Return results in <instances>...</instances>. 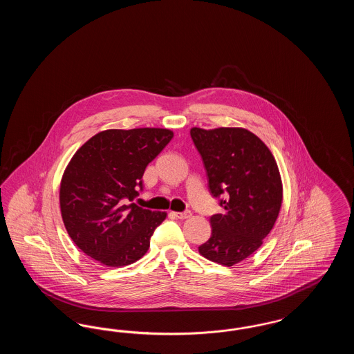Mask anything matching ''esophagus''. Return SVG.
Returning <instances> with one entry per match:
<instances>
[{
	"mask_svg": "<svg viewBox=\"0 0 354 354\" xmlns=\"http://www.w3.org/2000/svg\"><path fill=\"white\" fill-rule=\"evenodd\" d=\"M174 215H175V218H178V219H188V218L191 216V211L187 209L185 212H174Z\"/></svg>",
	"mask_w": 354,
	"mask_h": 354,
	"instance_id": "esophagus-1",
	"label": "esophagus"
}]
</instances>
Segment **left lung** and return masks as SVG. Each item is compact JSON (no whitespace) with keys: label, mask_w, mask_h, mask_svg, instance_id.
Listing matches in <instances>:
<instances>
[{"label":"left lung","mask_w":354,"mask_h":354,"mask_svg":"<svg viewBox=\"0 0 354 354\" xmlns=\"http://www.w3.org/2000/svg\"><path fill=\"white\" fill-rule=\"evenodd\" d=\"M223 212L212 215L211 237L199 247L205 259L231 267L261 247L279 216L283 185L277 163L260 138L245 129H191Z\"/></svg>","instance_id":"obj_1"}]
</instances>
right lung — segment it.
Instances as JSON below:
<instances>
[{"label":"right lung","instance_id":"add662e5","mask_svg":"<svg viewBox=\"0 0 354 354\" xmlns=\"http://www.w3.org/2000/svg\"><path fill=\"white\" fill-rule=\"evenodd\" d=\"M167 129L106 130L74 153L64 172L59 204L75 245L107 267L139 260L167 214L131 203L142 176L172 139Z\"/></svg>","mask_w":354,"mask_h":354}]
</instances>
